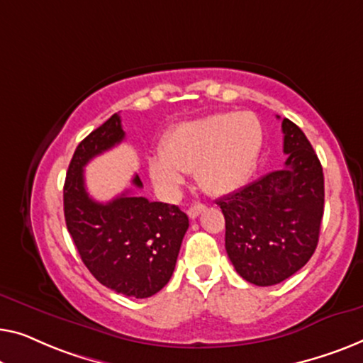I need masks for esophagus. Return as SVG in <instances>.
I'll return each instance as SVG.
<instances>
[{
  "instance_id": "esophagus-1",
  "label": "esophagus",
  "mask_w": 363,
  "mask_h": 363,
  "mask_svg": "<svg viewBox=\"0 0 363 363\" xmlns=\"http://www.w3.org/2000/svg\"><path fill=\"white\" fill-rule=\"evenodd\" d=\"M203 211H206V206H203V203H194V206L187 208V216L191 218H197Z\"/></svg>"
}]
</instances>
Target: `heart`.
Returning a JSON list of instances; mask_svg holds the SVG:
<instances>
[{
	"label": "heart",
	"instance_id": "1",
	"mask_svg": "<svg viewBox=\"0 0 363 363\" xmlns=\"http://www.w3.org/2000/svg\"><path fill=\"white\" fill-rule=\"evenodd\" d=\"M263 143V130L252 113H218L186 121L162 138L161 152L150 157L155 184L174 192L184 172L212 196H225L243 187L252 176Z\"/></svg>",
	"mask_w": 363,
	"mask_h": 363
}]
</instances>
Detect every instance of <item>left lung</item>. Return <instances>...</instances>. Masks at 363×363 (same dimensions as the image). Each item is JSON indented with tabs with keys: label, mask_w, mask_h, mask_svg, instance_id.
<instances>
[{
	"label": "left lung",
	"mask_w": 363,
	"mask_h": 363,
	"mask_svg": "<svg viewBox=\"0 0 363 363\" xmlns=\"http://www.w3.org/2000/svg\"><path fill=\"white\" fill-rule=\"evenodd\" d=\"M279 118V116H278ZM281 169L218 199L225 217V250L248 283L273 286L299 272L319 242L324 174L299 126L284 118Z\"/></svg>",
	"instance_id": "8db88e82"
}]
</instances>
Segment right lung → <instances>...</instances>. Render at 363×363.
I'll return each mask as SVG.
<instances>
[{
  "mask_svg": "<svg viewBox=\"0 0 363 363\" xmlns=\"http://www.w3.org/2000/svg\"><path fill=\"white\" fill-rule=\"evenodd\" d=\"M125 140L118 113L79 143L64 184V216L82 262L106 288L150 298L169 281L189 218L177 206L150 202L130 191L96 202L85 189L84 167ZM133 186L143 187L138 174Z\"/></svg>",
  "mask_w": 363,
  "mask_h": 363,
  "instance_id": "add662e5",
  "label": "right lung"
}]
</instances>
